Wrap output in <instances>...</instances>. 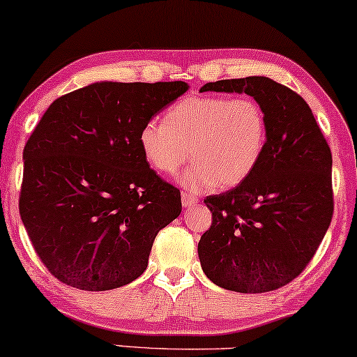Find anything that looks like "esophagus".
<instances>
[{"mask_svg": "<svg viewBox=\"0 0 357 357\" xmlns=\"http://www.w3.org/2000/svg\"><path fill=\"white\" fill-rule=\"evenodd\" d=\"M182 203H183L185 208L195 206L198 203V198L193 197V195H188V193H182Z\"/></svg>", "mask_w": 357, "mask_h": 357, "instance_id": "obj_1", "label": "esophagus"}]
</instances>
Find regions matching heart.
<instances>
[{
  "instance_id": "obj_1",
  "label": "heart",
  "mask_w": 357,
  "mask_h": 357,
  "mask_svg": "<svg viewBox=\"0 0 357 357\" xmlns=\"http://www.w3.org/2000/svg\"><path fill=\"white\" fill-rule=\"evenodd\" d=\"M267 137V119L254 98L187 96L149 119L139 144L157 172L174 175L192 157L195 164L182 175L190 190L215 183L229 188L256 169Z\"/></svg>"
}]
</instances>
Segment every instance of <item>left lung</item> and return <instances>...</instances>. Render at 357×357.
<instances>
[{"mask_svg":"<svg viewBox=\"0 0 357 357\" xmlns=\"http://www.w3.org/2000/svg\"><path fill=\"white\" fill-rule=\"evenodd\" d=\"M202 91L248 93L267 119L266 146L251 175L205 198L213 220L198 243L203 272L226 290H277L302 274L330 228V146L307 101L271 78L220 80Z\"/></svg>","mask_w":357,"mask_h":357,"instance_id":"obj_1","label":"left lung"}]
</instances>
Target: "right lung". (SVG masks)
I'll list each match as a JSON object with an SVG mask.
<instances>
[{"mask_svg": "<svg viewBox=\"0 0 357 357\" xmlns=\"http://www.w3.org/2000/svg\"><path fill=\"white\" fill-rule=\"evenodd\" d=\"M185 82H101L60 96L24 147L20 213L32 248L63 284L118 289L146 271L157 233L182 211L139 132Z\"/></svg>", "mask_w": 357, "mask_h": 357, "instance_id": "add662e5", "label": "right lung"}]
</instances>
